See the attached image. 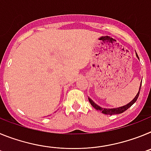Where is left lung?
Returning a JSON list of instances; mask_svg holds the SVG:
<instances>
[{"mask_svg": "<svg viewBox=\"0 0 151 151\" xmlns=\"http://www.w3.org/2000/svg\"><path fill=\"white\" fill-rule=\"evenodd\" d=\"M136 57H138V59L139 60V57H138L137 53H136ZM141 83H142V82H141V85H140L139 91H138V92L137 93V94H136L135 97L133 98L132 101H131L129 104H127L126 105H124V106H120V107L103 108V107H101V106H100L99 105H97V104H95L94 101L91 99L90 97H88V101H89V102H90L91 104V106H93L94 109H96V110H98V111L101 112V113H104V114H106V115H114V114H119V113H123V112H125V110H128L129 107H131V106H132L134 103L136 102V101H137V99H138V96H139L140 90H141Z\"/></svg>", "mask_w": 151, "mask_h": 151, "instance_id": "8db88e82", "label": "left lung"}]
</instances>
